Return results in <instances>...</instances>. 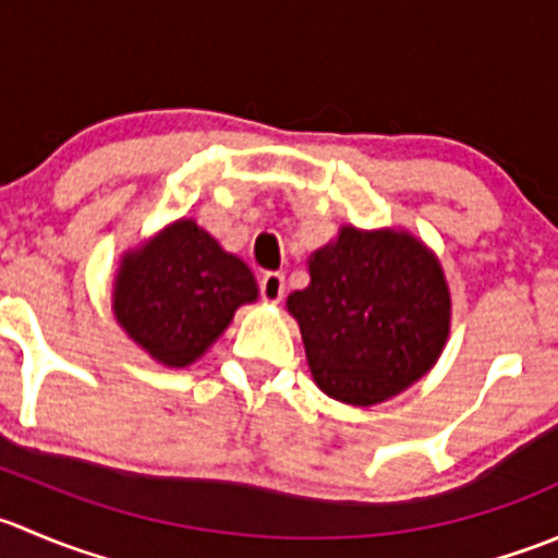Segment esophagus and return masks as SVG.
Here are the masks:
<instances>
[{"label": "esophagus", "mask_w": 558, "mask_h": 558, "mask_svg": "<svg viewBox=\"0 0 558 558\" xmlns=\"http://www.w3.org/2000/svg\"><path fill=\"white\" fill-rule=\"evenodd\" d=\"M258 289H262V300L278 305L286 294V278L280 272H264L258 280Z\"/></svg>", "instance_id": "1"}]
</instances>
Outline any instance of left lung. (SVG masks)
<instances>
[{
	"instance_id": "8db88e82",
	"label": "left lung",
	"mask_w": 558,
	"mask_h": 558,
	"mask_svg": "<svg viewBox=\"0 0 558 558\" xmlns=\"http://www.w3.org/2000/svg\"><path fill=\"white\" fill-rule=\"evenodd\" d=\"M311 283L286 300L307 367L329 398L376 405L416 384L450 338L439 256L405 229L340 226L307 258Z\"/></svg>"
}]
</instances>
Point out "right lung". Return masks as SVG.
<instances>
[{"mask_svg": "<svg viewBox=\"0 0 558 558\" xmlns=\"http://www.w3.org/2000/svg\"><path fill=\"white\" fill-rule=\"evenodd\" d=\"M256 300L247 264L193 218L128 247L111 283L117 324L163 367L193 365L226 332L236 307Z\"/></svg>", "mask_w": 558, "mask_h": 558, "instance_id": "right-lung-1", "label": "right lung"}]
</instances>
